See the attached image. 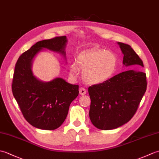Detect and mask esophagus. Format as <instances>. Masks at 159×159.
Returning a JSON list of instances; mask_svg holds the SVG:
<instances>
[{"label": "esophagus", "mask_w": 159, "mask_h": 159, "mask_svg": "<svg viewBox=\"0 0 159 159\" xmlns=\"http://www.w3.org/2000/svg\"><path fill=\"white\" fill-rule=\"evenodd\" d=\"M87 93V91L85 88H83V87H80V88L79 89V93L80 94V95H85Z\"/></svg>", "instance_id": "obj_1"}]
</instances>
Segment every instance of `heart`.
<instances>
[{"instance_id": "obj_1", "label": "heart", "mask_w": 159, "mask_h": 159, "mask_svg": "<svg viewBox=\"0 0 159 159\" xmlns=\"http://www.w3.org/2000/svg\"><path fill=\"white\" fill-rule=\"evenodd\" d=\"M76 65L70 66V74L76 77L79 69L83 70V79L90 85H98L110 80L116 74L118 66L117 55L112 51L103 49H90L77 57Z\"/></svg>"}]
</instances>
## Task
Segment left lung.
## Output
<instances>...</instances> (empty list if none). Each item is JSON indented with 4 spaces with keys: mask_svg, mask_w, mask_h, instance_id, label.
<instances>
[{
    "mask_svg": "<svg viewBox=\"0 0 159 159\" xmlns=\"http://www.w3.org/2000/svg\"><path fill=\"white\" fill-rule=\"evenodd\" d=\"M124 55L125 67H143V63L131 46L117 42ZM147 88L146 73L129 70L107 82L88 88L91 98L89 118L100 130H112L129 121L139 105Z\"/></svg>",
    "mask_w": 159,
    "mask_h": 159,
    "instance_id": "8db88e82",
    "label": "left lung"
}]
</instances>
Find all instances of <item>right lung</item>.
Segmentation results:
<instances>
[{
  "instance_id": "obj_1",
  "label": "right lung",
  "mask_w": 159,
  "mask_h": 159,
  "mask_svg": "<svg viewBox=\"0 0 159 159\" xmlns=\"http://www.w3.org/2000/svg\"><path fill=\"white\" fill-rule=\"evenodd\" d=\"M66 36L56 37L37 42L17 61L11 85L13 95L24 117L33 126L55 130L65 121L71 102L79 95V85L67 83L61 78L43 82L33 75L34 57L46 48L66 57Z\"/></svg>"
}]
</instances>
